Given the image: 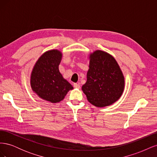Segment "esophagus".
<instances>
[{
	"label": "esophagus",
	"mask_w": 157,
	"mask_h": 157,
	"mask_svg": "<svg viewBox=\"0 0 157 157\" xmlns=\"http://www.w3.org/2000/svg\"><path fill=\"white\" fill-rule=\"evenodd\" d=\"M73 86L75 88H80V84L78 83H74Z\"/></svg>",
	"instance_id": "1"
}]
</instances>
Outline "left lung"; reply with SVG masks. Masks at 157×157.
I'll return each instance as SVG.
<instances>
[{
    "label": "left lung",
    "mask_w": 157,
    "mask_h": 157,
    "mask_svg": "<svg viewBox=\"0 0 157 157\" xmlns=\"http://www.w3.org/2000/svg\"><path fill=\"white\" fill-rule=\"evenodd\" d=\"M87 81L82 90L88 101L96 107L111 105L120 98L124 87V78L117 61L101 50L90 56Z\"/></svg>",
    "instance_id": "left-lung-1"
}]
</instances>
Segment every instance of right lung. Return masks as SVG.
<instances>
[{
  "instance_id": "right-lung-1",
  "label": "right lung",
  "mask_w": 157,
  "mask_h": 157,
  "mask_svg": "<svg viewBox=\"0 0 157 157\" xmlns=\"http://www.w3.org/2000/svg\"><path fill=\"white\" fill-rule=\"evenodd\" d=\"M61 59L59 51L46 52L38 59L31 73L33 91L40 98L52 103L63 100L69 90L73 88L59 72L58 66Z\"/></svg>"
}]
</instances>
